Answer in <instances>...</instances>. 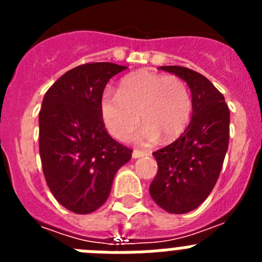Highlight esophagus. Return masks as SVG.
Segmentation results:
<instances>
[{"mask_svg": "<svg viewBox=\"0 0 262 262\" xmlns=\"http://www.w3.org/2000/svg\"><path fill=\"white\" fill-rule=\"evenodd\" d=\"M144 156H149V152L142 151V149H134L133 152L134 159H139V157H144Z\"/></svg>", "mask_w": 262, "mask_h": 262, "instance_id": "esophagus-1", "label": "esophagus"}]
</instances>
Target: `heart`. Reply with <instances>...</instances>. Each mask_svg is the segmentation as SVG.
<instances>
[{"instance_id": "obj_1", "label": "heart", "mask_w": 262, "mask_h": 262, "mask_svg": "<svg viewBox=\"0 0 262 262\" xmlns=\"http://www.w3.org/2000/svg\"><path fill=\"white\" fill-rule=\"evenodd\" d=\"M191 115V97L186 84L177 76L140 71L127 76L117 96L101 99V117L108 133L124 140L142 120L140 131L131 136L138 143L156 142L159 135L169 142L181 136Z\"/></svg>"}]
</instances>
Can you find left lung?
<instances>
[{"mask_svg":"<svg viewBox=\"0 0 262 262\" xmlns=\"http://www.w3.org/2000/svg\"><path fill=\"white\" fill-rule=\"evenodd\" d=\"M191 92V122L172 144L154 152L157 173L152 200L170 214L193 211L216 184L230 140V108L223 94L205 76L185 67L166 66Z\"/></svg>","mask_w":262,"mask_h":262,"instance_id":"obj_1","label":"left lung"}]
</instances>
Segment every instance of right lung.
<instances>
[{"label": "right lung", "mask_w": 262, "mask_h": 262, "mask_svg": "<svg viewBox=\"0 0 262 262\" xmlns=\"http://www.w3.org/2000/svg\"><path fill=\"white\" fill-rule=\"evenodd\" d=\"M127 67L89 62L71 69L47 90L39 113V152L51 193L76 214L99 209L118 169L133 151L111 138L101 117L106 84Z\"/></svg>", "instance_id": "right-lung-1"}]
</instances>
